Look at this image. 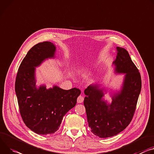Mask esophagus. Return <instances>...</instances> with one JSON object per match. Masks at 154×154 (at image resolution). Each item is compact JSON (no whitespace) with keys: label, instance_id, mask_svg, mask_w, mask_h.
I'll return each mask as SVG.
<instances>
[{"label":"esophagus","instance_id":"34e87169","mask_svg":"<svg viewBox=\"0 0 154 154\" xmlns=\"http://www.w3.org/2000/svg\"><path fill=\"white\" fill-rule=\"evenodd\" d=\"M83 100H84V98H83V97L81 95H80L78 97H77V103H82Z\"/></svg>","mask_w":154,"mask_h":154}]
</instances>
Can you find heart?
I'll use <instances>...</instances> for the list:
<instances>
[{"label": "heart", "mask_w": 154, "mask_h": 154, "mask_svg": "<svg viewBox=\"0 0 154 154\" xmlns=\"http://www.w3.org/2000/svg\"><path fill=\"white\" fill-rule=\"evenodd\" d=\"M83 67H79L78 69H77V72H81L83 71Z\"/></svg>", "instance_id": "b5f03b06"}]
</instances>
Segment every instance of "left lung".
I'll return each instance as SVG.
<instances>
[{
  "mask_svg": "<svg viewBox=\"0 0 154 154\" xmlns=\"http://www.w3.org/2000/svg\"><path fill=\"white\" fill-rule=\"evenodd\" d=\"M117 55L114 64L116 72L125 73L123 85L120 93L112 97L110 104L103 100L102 90L97 85H90L84 91V106L91 131L106 138L117 135L130 123L136 110L141 90V77L128 52L117 47Z\"/></svg>",
  "mask_w": 154,
  "mask_h": 154,
  "instance_id": "left-lung-1",
  "label": "left lung"
}]
</instances>
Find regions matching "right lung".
Wrapping results in <instances>:
<instances>
[{
	"instance_id": "right-lung-1",
	"label": "right lung",
	"mask_w": 154,
	"mask_h": 154,
	"mask_svg": "<svg viewBox=\"0 0 154 154\" xmlns=\"http://www.w3.org/2000/svg\"><path fill=\"white\" fill-rule=\"evenodd\" d=\"M56 48L50 42L33 46L23 60L15 80V92L21 118L25 125L38 134L57 131L63 117L77 103L80 90H63L57 86L36 88L35 67L44 60L54 57Z\"/></svg>"
}]
</instances>
